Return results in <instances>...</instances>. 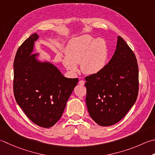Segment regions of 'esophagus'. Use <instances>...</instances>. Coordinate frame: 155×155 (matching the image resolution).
I'll return each instance as SVG.
<instances>
[{
	"instance_id": "1",
	"label": "esophagus",
	"mask_w": 155,
	"mask_h": 155,
	"mask_svg": "<svg viewBox=\"0 0 155 155\" xmlns=\"http://www.w3.org/2000/svg\"><path fill=\"white\" fill-rule=\"evenodd\" d=\"M78 83H79V84H81V85H84V81H83V80H81L79 82H78Z\"/></svg>"
}]
</instances>
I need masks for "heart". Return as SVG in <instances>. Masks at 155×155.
<instances>
[{
	"label": "heart",
	"instance_id": "heart-1",
	"mask_svg": "<svg viewBox=\"0 0 155 155\" xmlns=\"http://www.w3.org/2000/svg\"><path fill=\"white\" fill-rule=\"evenodd\" d=\"M66 56L62 60L64 66L72 72L78 71L77 64H81L82 72L94 74L104 68L107 61L108 50L105 39L83 35L70 41L66 45Z\"/></svg>",
	"mask_w": 155,
	"mask_h": 155
}]
</instances>
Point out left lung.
<instances>
[{
  "label": "left lung",
  "mask_w": 155,
  "mask_h": 155,
  "mask_svg": "<svg viewBox=\"0 0 155 155\" xmlns=\"http://www.w3.org/2000/svg\"><path fill=\"white\" fill-rule=\"evenodd\" d=\"M86 104L90 116L101 126L124 118L137 99L139 89L137 60L131 48L118 36L110 61L97 73L85 77Z\"/></svg>",
  "instance_id": "obj_1"
}]
</instances>
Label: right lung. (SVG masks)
I'll list each match as a JSON object with an SVG mask.
<instances>
[{"instance_id":"obj_1","label":"right lung","mask_w":155,"mask_h":155,"mask_svg":"<svg viewBox=\"0 0 155 155\" xmlns=\"http://www.w3.org/2000/svg\"><path fill=\"white\" fill-rule=\"evenodd\" d=\"M38 39L34 33L18 48L13 63V92L31 122L50 128L61 117L78 79L66 78L51 64L37 61L31 52Z\"/></svg>"}]
</instances>
